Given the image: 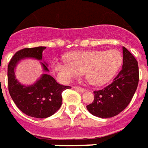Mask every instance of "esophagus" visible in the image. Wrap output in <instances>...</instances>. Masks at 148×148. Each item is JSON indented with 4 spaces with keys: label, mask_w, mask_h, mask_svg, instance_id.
<instances>
[{
    "label": "esophagus",
    "mask_w": 148,
    "mask_h": 148,
    "mask_svg": "<svg viewBox=\"0 0 148 148\" xmlns=\"http://www.w3.org/2000/svg\"><path fill=\"white\" fill-rule=\"evenodd\" d=\"M73 88H74V90H76L77 91H80V92H84V91L86 90L84 88H82V87H79V86H74Z\"/></svg>",
    "instance_id": "obj_1"
}]
</instances>
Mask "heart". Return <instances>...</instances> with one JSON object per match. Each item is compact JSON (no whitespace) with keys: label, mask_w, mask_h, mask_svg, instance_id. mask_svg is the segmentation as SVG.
I'll use <instances>...</instances> for the list:
<instances>
[{"label":"heart","mask_w":148,"mask_h":148,"mask_svg":"<svg viewBox=\"0 0 148 148\" xmlns=\"http://www.w3.org/2000/svg\"><path fill=\"white\" fill-rule=\"evenodd\" d=\"M122 63V54L116 49L93 50L71 53L67 60L55 61L53 67L63 81H70L85 72L87 82L98 86L112 80Z\"/></svg>","instance_id":"heart-1"}]
</instances>
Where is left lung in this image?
<instances>
[{"label":"left lung","mask_w":148,"mask_h":148,"mask_svg":"<svg viewBox=\"0 0 148 148\" xmlns=\"http://www.w3.org/2000/svg\"><path fill=\"white\" fill-rule=\"evenodd\" d=\"M123 66L113 82L94 91V101L86 106L95 116L108 119L119 114L130 103L139 81L138 62L128 49L123 47Z\"/></svg>","instance_id":"8db88e82"}]
</instances>
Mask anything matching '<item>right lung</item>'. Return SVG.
<instances>
[{
  "label": "right lung",
  "instance_id": "right-lung-1",
  "mask_svg": "<svg viewBox=\"0 0 148 148\" xmlns=\"http://www.w3.org/2000/svg\"><path fill=\"white\" fill-rule=\"evenodd\" d=\"M46 47L25 48L16 52L8 65L9 93L16 106L28 116L44 119L53 115L62 105V93L71 88L58 84L49 74H43L36 82L25 86L18 82L14 69L19 62L24 58L42 60V53ZM43 71H49L48 65L41 62Z\"/></svg>",
  "mask_w": 148,
  "mask_h": 148
}]
</instances>
